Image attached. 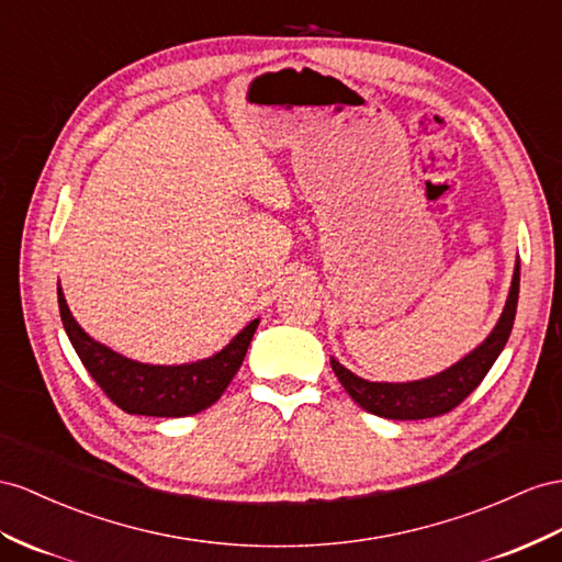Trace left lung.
<instances>
[{
	"label": "left lung",
	"instance_id": "obj_1",
	"mask_svg": "<svg viewBox=\"0 0 562 562\" xmlns=\"http://www.w3.org/2000/svg\"><path fill=\"white\" fill-rule=\"evenodd\" d=\"M517 294H520V263H515L510 294L494 333L472 353H468L463 361H458L456 366L439 372L435 378L404 384L368 382L353 375V372H349L339 361H335V358L329 361V366H333L335 375L344 390H347V394L358 406L372 415H380V418L390 420L437 418V415L451 413L456 406L463 404L486 378V372L492 370L494 361L510 337L517 311Z\"/></svg>",
	"mask_w": 562,
	"mask_h": 562
}]
</instances>
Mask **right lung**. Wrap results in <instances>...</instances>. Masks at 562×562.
<instances>
[{
	"mask_svg": "<svg viewBox=\"0 0 562 562\" xmlns=\"http://www.w3.org/2000/svg\"><path fill=\"white\" fill-rule=\"evenodd\" d=\"M59 311L66 335L92 380L121 411L154 418H182L206 411L221 398L239 370L258 321H251L227 347L206 361L187 366H147L131 361L85 335L70 315L59 286Z\"/></svg>",
	"mask_w": 562,
	"mask_h": 562,
	"instance_id": "right-lung-1",
	"label": "right lung"
}]
</instances>
